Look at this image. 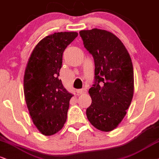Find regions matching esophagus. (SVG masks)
Listing matches in <instances>:
<instances>
[{
	"instance_id": "esophagus-1",
	"label": "esophagus",
	"mask_w": 159,
	"mask_h": 159,
	"mask_svg": "<svg viewBox=\"0 0 159 159\" xmlns=\"http://www.w3.org/2000/svg\"><path fill=\"white\" fill-rule=\"evenodd\" d=\"M76 92H77L78 94H84L86 93V89H78L77 91H76Z\"/></svg>"
}]
</instances>
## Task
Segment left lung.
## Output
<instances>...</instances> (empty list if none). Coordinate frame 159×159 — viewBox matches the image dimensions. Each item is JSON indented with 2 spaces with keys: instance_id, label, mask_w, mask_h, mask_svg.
<instances>
[{
  "instance_id": "8db88e82",
  "label": "left lung",
  "mask_w": 159,
  "mask_h": 159,
  "mask_svg": "<svg viewBox=\"0 0 159 159\" xmlns=\"http://www.w3.org/2000/svg\"><path fill=\"white\" fill-rule=\"evenodd\" d=\"M93 56L94 83L89 90L92 103L86 116L92 125L108 132L118 126L134 95V68L123 43L114 34L93 29L79 32Z\"/></svg>"
}]
</instances>
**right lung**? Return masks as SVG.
<instances>
[{
  "mask_svg": "<svg viewBox=\"0 0 159 159\" xmlns=\"http://www.w3.org/2000/svg\"><path fill=\"white\" fill-rule=\"evenodd\" d=\"M77 32H58L35 46L24 75V95L32 121L45 136L63 128L73 94L59 79L65 48L77 37Z\"/></svg>",
  "mask_w": 159,
  "mask_h": 159,
  "instance_id": "1",
  "label": "right lung"
}]
</instances>
